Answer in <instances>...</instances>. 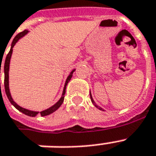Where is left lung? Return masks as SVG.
Instances as JSON below:
<instances>
[{
    "mask_svg": "<svg viewBox=\"0 0 156 156\" xmlns=\"http://www.w3.org/2000/svg\"><path fill=\"white\" fill-rule=\"evenodd\" d=\"M90 100H91V102L93 103V104H94V105H95V106L96 107V108H98L100 109V110H102V111H104V109L102 108H100V107H99V106H98V105H96V104H95V101H94V100H93L92 95H91V94H90Z\"/></svg>",
    "mask_w": 156,
    "mask_h": 156,
    "instance_id": "left-lung-1",
    "label": "left lung"
}]
</instances>
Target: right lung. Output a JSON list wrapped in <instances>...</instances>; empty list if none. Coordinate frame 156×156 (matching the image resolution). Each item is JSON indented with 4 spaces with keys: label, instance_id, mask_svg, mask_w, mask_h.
<instances>
[{
    "label": "right lung",
    "instance_id": "obj_1",
    "mask_svg": "<svg viewBox=\"0 0 156 156\" xmlns=\"http://www.w3.org/2000/svg\"><path fill=\"white\" fill-rule=\"evenodd\" d=\"M28 32H29V30H23V32L18 34V35H16L15 37H14V39L13 40V42H12V44H11L10 50H9L8 55L6 56L5 61V66H4V69H3L4 73H5V90L6 95H7V97H8L9 102L13 104V106L15 107L18 111H20L21 112H23V113H24L25 115H27V116H36L38 114H40L41 116H48V115H49V114L52 113V112H54L55 111H56V110L61 107L62 103H63L64 98H65V94H66V86H67L69 82L70 81L71 78H72V76H73V73L75 71V69H73V70L71 71L70 73L69 74L68 78H67V79H66L65 86H64L63 92H62V95H61V99H60V100H59L56 104H54V105H52V107H50V108H48L45 109V110H44V111L36 112V111H31V110H28V109H26L24 108H22V107H20L19 105H18V104L13 101V98H12V96H11L10 91H9V63H10L11 56H12V52H13V48L14 47V45L16 44V43L18 42L21 38H23L24 35H27ZM0 71H1V68H0Z\"/></svg>",
    "mask_w": 156,
    "mask_h": 156
}]
</instances>
